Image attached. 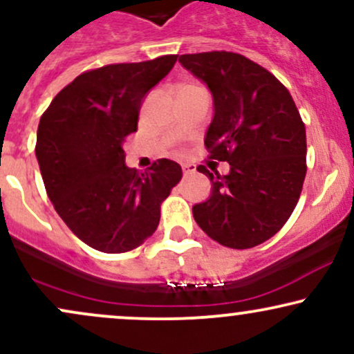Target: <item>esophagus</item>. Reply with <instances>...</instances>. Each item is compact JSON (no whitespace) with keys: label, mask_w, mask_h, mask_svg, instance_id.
<instances>
[{"label":"esophagus","mask_w":354,"mask_h":354,"mask_svg":"<svg viewBox=\"0 0 354 354\" xmlns=\"http://www.w3.org/2000/svg\"><path fill=\"white\" fill-rule=\"evenodd\" d=\"M194 171H196V168H194V165H185V166H183V174H185V176H189V174H194Z\"/></svg>","instance_id":"esophagus-1"}]
</instances>
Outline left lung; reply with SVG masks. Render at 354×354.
Wrapping results in <instances>:
<instances>
[{"instance_id": "obj_1", "label": "left lung", "mask_w": 354, "mask_h": 354, "mask_svg": "<svg viewBox=\"0 0 354 354\" xmlns=\"http://www.w3.org/2000/svg\"><path fill=\"white\" fill-rule=\"evenodd\" d=\"M208 84L214 116L205 138L211 160L230 173L198 171L213 183L193 206L198 226L219 245L248 250L265 243L291 216L306 176V129L286 86L246 56L231 51L181 55Z\"/></svg>"}]
</instances>
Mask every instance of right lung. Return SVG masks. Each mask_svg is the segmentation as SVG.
<instances>
[{"instance_id": "right-lung-1", "label": "right lung", "mask_w": 354, "mask_h": 354, "mask_svg": "<svg viewBox=\"0 0 354 354\" xmlns=\"http://www.w3.org/2000/svg\"><path fill=\"white\" fill-rule=\"evenodd\" d=\"M178 55L106 64L81 73L43 113L36 158L56 213L81 241L103 253L143 245L160 225L161 203L183 176L171 160L140 173L123 145L138 128L141 101Z\"/></svg>"}]
</instances>
